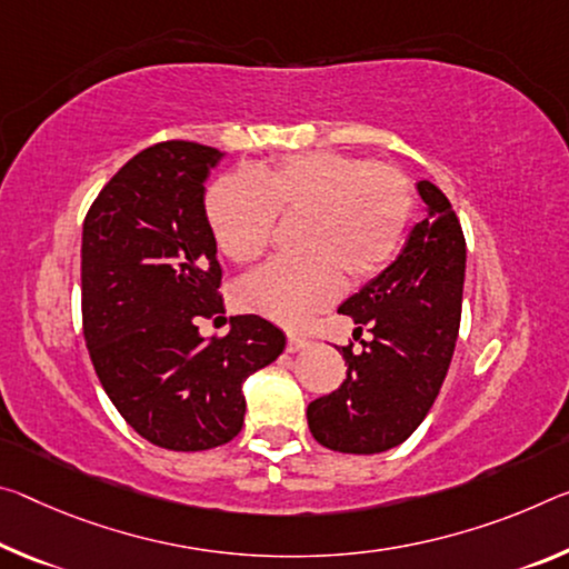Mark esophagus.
Returning <instances> with one entry per match:
<instances>
[{"mask_svg": "<svg viewBox=\"0 0 569 569\" xmlns=\"http://www.w3.org/2000/svg\"><path fill=\"white\" fill-rule=\"evenodd\" d=\"M309 347V339L299 337V333H288V341H286V351L288 355H296V351H301Z\"/></svg>", "mask_w": 569, "mask_h": 569, "instance_id": "esophagus-1", "label": "esophagus"}]
</instances>
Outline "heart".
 Instances as JSON below:
<instances>
[{"instance_id":"obj_1","label":"heart","mask_w":569,"mask_h":569,"mask_svg":"<svg viewBox=\"0 0 569 569\" xmlns=\"http://www.w3.org/2000/svg\"><path fill=\"white\" fill-rule=\"evenodd\" d=\"M412 187L395 167L339 151H306L268 169L220 177L204 197L220 250L256 260L273 238L278 210L306 212L299 258H276L238 286L246 311L303 327L339 299L345 273L367 281L398 252L412 214Z\"/></svg>"}]
</instances>
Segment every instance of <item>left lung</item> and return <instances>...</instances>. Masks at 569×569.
<instances>
[{"label":"left lung","mask_w":569,"mask_h":569,"mask_svg":"<svg viewBox=\"0 0 569 569\" xmlns=\"http://www.w3.org/2000/svg\"><path fill=\"white\" fill-rule=\"evenodd\" d=\"M426 220L398 258L339 306L372 333L355 355L345 347L347 380L309 405L311 436L339 453H382L426 420L446 380L461 323L466 240L453 207L422 179Z\"/></svg>","instance_id":"1"}]
</instances>
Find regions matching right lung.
<instances>
[{
  "mask_svg": "<svg viewBox=\"0 0 569 569\" xmlns=\"http://www.w3.org/2000/svg\"><path fill=\"white\" fill-rule=\"evenodd\" d=\"M224 151L164 141L116 171L83 222V333L96 375L149 443L207 450L246 418L242 382L286 347L273 323L242 313L222 339L197 329L222 313V270L204 182Z\"/></svg>",
  "mask_w": 569,
  "mask_h": 569,
  "instance_id": "add662e5",
  "label": "right lung"
}]
</instances>
